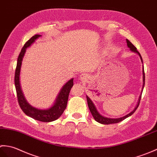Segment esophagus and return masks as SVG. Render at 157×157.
<instances>
[{
	"instance_id": "34e87169",
	"label": "esophagus",
	"mask_w": 157,
	"mask_h": 157,
	"mask_svg": "<svg viewBox=\"0 0 157 157\" xmlns=\"http://www.w3.org/2000/svg\"><path fill=\"white\" fill-rule=\"evenodd\" d=\"M80 78H81V79L82 81H85L86 78H87V75L84 73V74H82L81 76H80Z\"/></svg>"
}]
</instances>
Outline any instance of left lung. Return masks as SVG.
<instances>
[{"mask_svg": "<svg viewBox=\"0 0 157 157\" xmlns=\"http://www.w3.org/2000/svg\"><path fill=\"white\" fill-rule=\"evenodd\" d=\"M126 42H127V46L128 47L130 48V50L135 52V53H136L139 55V56H140V59H141V61L142 62V56L139 53L138 51L137 50L136 48L133 44H132L130 41H129L128 40L126 39ZM143 87H142V89H144V82H145V75H144V69H143ZM141 95L140 96V97H139V100H138V104L136 107L134 108V109L133 111H132L130 113L127 114L126 116H125L124 117H119V118H109V117H104L103 116H101L98 111H97L96 107L95 106V105H94L93 101L91 100H90V99L89 98V97L86 95V100H87V103H88V106H89V110L90 111V113H91L93 117H94V119L95 120V121H97V122H99L100 124H116V123H119L120 122V121H121L122 120H125L126 118L130 117V116H132V114H133L135 111L137 109V108L139 105V104H140V99H141Z\"/></svg>", "mask_w": 157, "mask_h": 157, "instance_id": "obj_1", "label": "left lung"}]
</instances>
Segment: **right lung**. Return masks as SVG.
<instances>
[{
  "label": "right lung",
  "mask_w": 157,
  "mask_h": 157,
  "mask_svg": "<svg viewBox=\"0 0 157 157\" xmlns=\"http://www.w3.org/2000/svg\"><path fill=\"white\" fill-rule=\"evenodd\" d=\"M41 36V35H35L34 36L30 38L27 41L23 47L21 51L18 59H17V67L15 73V85L18 103L21 109H22L23 112L27 116L32 117L33 119L36 120L43 121V122H50V121H53L58 119L62 116V114L63 113L66 107H67L69 93L71 91L72 86H73V78L69 80L62 86L60 93H58L54 105L51 107L48 108V109H37V108L31 106L30 104H29V103H27V100L23 95L22 90L21 89L19 81L22 60L26 52V49L27 48H29L31 44H33L37 38H39Z\"/></svg>",
  "instance_id": "add662e5"
}]
</instances>
